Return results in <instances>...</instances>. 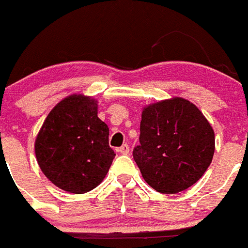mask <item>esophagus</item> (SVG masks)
<instances>
[{"label":"esophagus","instance_id":"esophagus-1","mask_svg":"<svg viewBox=\"0 0 248 248\" xmlns=\"http://www.w3.org/2000/svg\"><path fill=\"white\" fill-rule=\"evenodd\" d=\"M117 152H119V153H121V155H128V152H129L128 144H126V143L122 144L120 148H117Z\"/></svg>","mask_w":248,"mask_h":248}]
</instances>
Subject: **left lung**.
<instances>
[{
	"label": "left lung",
	"instance_id": "8db88e82",
	"mask_svg": "<svg viewBox=\"0 0 248 248\" xmlns=\"http://www.w3.org/2000/svg\"><path fill=\"white\" fill-rule=\"evenodd\" d=\"M133 159L155 190L177 194L195 184L213 160L215 135L195 105L182 97L149 105L142 112Z\"/></svg>",
	"mask_w": 248,
	"mask_h": 248
}]
</instances>
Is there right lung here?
<instances>
[{
  "mask_svg": "<svg viewBox=\"0 0 248 248\" xmlns=\"http://www.w3.org/2000/svg\"><path fill=\"white\" fill-rule=\"evenodd\" d=\"M115 155L108 124L97 117V102L82 95L60 101L35 140V157L44 175L69 193L96 188Z\"/></svg>",
  "mask_w": 248,
  "mask_h": 248,
  "instance_id": "right-lung-1",
  "label": "right lung"
}]
</instances>
